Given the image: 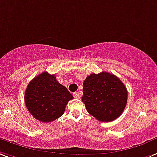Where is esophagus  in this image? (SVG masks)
I'll use <instances>...</instances> for the list:
<instances>
[{
	"label": "esophagus",
	"instance_id": "obj_1",
	"mask_svg": "<svg viewBox=\"0 0 157 157\" xmlns=\"http://www.w3.org/2000/svg\"><path fill=\"white\" fill-rule=\"evenodd\" d=\"M73 97H74V98H76V99H78L79 97V94H78V93H73Z\"/></svg>",
	"mask_w": 157,
	"mask_h": 157
}]
</instances>
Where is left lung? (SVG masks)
<instances>
[{"label":"left lung","mask_w":157,"mask_h":157,"mask_svg":"<svg viewBox=\"0 0 157 157\" xmlns=\"http://www.w3.org/2000/svg\"><path fill=\"white\" fill-rule=\"evenodd\" d=\"M82 101L89 114L102 122H110L122 114L128 92L122 81L107 72L92 73L83 83Z\"/></svg>","instance_id":"1"}]
</instances>
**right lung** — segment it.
I'll return each mask as SVG.
<instances>
[{"label": "right lung", "instance_id": "right-lung-1", "mask_svg": "<svg viewBox=\"0 0 157 157\" xmlns=\"http://www.w3.org/2000/svg\"><path fill=\"white\" fill-rule=\"evenodd\" d=\"M73 97L66 87L56 80L55 75L43 72L29 82L25 93L28 110L38 121L48 123L64 114Z\"/></svg>", "mask_w": 157, "mask_h": 157}]
</instances>
